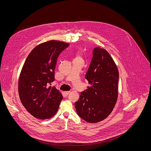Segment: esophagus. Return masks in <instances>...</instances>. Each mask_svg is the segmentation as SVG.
I'll list each match as a JSON object with an SVG mask.
<instances>
[{
  "mask_svg": "<svg viewBox=\"0 0 151 151\" xmlns=\"http://www.w3.org/2000/svg\"><path fill=\"white\" fill-rule=\"evenodd\" d=\"M70 93V91H64V94H65L66 96L69 95V94Z\"/></svg>",
  "mask_w": 151,
  "mask_h": 151,
  "instance_id": "obj_1",
  "label": "esophagus"
}]
</instances>
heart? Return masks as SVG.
<instances>
[{
	"instance_id": "obj_1",
	"label": "heart",
	"mask_w": 151,
	"mask_h": 151,
	"mask_svg": "<svg viewBox=\"0 0 151 151\" xmlns=\"http://www.w3.org/2000/svg\"><path fill=\"white\" fill-rule=\"evenodd\" d=\"M75 60H82V54L81 51H77L75 53Z\"/></svg>"
}]
</instances>
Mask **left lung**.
I'll return each mask as SVG.
<instances>
[{
	"label": "left lung",
	"instance_id": "left-lung-1",
	"mask_svg": "<svg viewBox=\"0 0 151 151\" xmlns=\"http://www.w3.org/2000/svg\"><path fill=\"white\" fill-rule=\"evenodd\" d=\"M85 79L90 87L81 92L75 106L82 119L90 123H96L111 114L118 96V69L106 50L99 47L94 49Z\"/></svg>",
	"mask_w": 151,
	"mask_h": 151
}]
</instances>
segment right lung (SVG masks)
<instances>
[{
    "mask_svg": "<svg viewBox=\"0 0 151 151\" xmlns=\"http://www.w3.org/2000/svg\"><path fill=\"white\" fill-rule=\"evenodd\" d=\"M69 44L51 40L35 47L27 56L18 79V94L26 109L34 117L50 119L57 112L63 100L55 87L54 70L60 53Z\"/></svg>",
    "mask_w": 151,
    "mask_h": 151,
    "instance_id": "add662e5",
    "label": "right lung"
}]
</instances>
